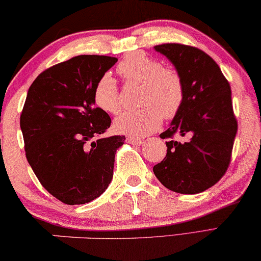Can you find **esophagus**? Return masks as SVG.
Listing matches in <instances>:
<instances>
[{"label":"esophagus","instance_id":"34e87169","mask_svg":"<svg viewBox=\"0 0 261 261\" xmlns=\"http://www.w3.org/2000/svg\"><path fill=\"white\" fill-rule=\"evenodd\" d=\"M126 142L132 144V145H142V144L144 143V141H142V139H138V138H135V137H127L126 138Z\"/></svg>","mask_w":261,"mask_h":261}]
</instances>
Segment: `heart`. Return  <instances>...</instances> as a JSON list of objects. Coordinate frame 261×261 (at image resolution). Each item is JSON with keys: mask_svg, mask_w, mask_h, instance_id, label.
Returning <instances> with one entry per match:
<instances>
[{"mask_svg": "<svg viewBox=\"0 0 261 261\" xmlns=\"http://www.w3.org/2000/svg\"><path fill=\"white\" fill-rule=\"evenodd\" d=\"M127 84L141 85L137 110L124 112L115 120V129L131 137H144L161 126L162 119H172L185 99L184 81L176 69L163 67L161 61L145 53L126 56L117 67ZM96 106L110 115L122 110L119 89L110 73H104L93 90Z\"/></svg>", "mask_w": 261, "mask_h": 261, "instance_id": "heart-1", "label": "heart"}]
</instances>
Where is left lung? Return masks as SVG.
Returning <instances> with one entry per match:
<instances>
[{
  "label": "left lung",
  "instance_id": "8db88e82",
  "mask_svg": "<svg viewBox=\"0 0 261 261\" xmlns=\"http://www.w3.org/2000/svg\"><path fill=\"white\" fill-rule=\"evenodd\" d=\"M154 49L176 67L184 81L185 99L171 126L161 134L166 155L153 166L158 180L171 191L200 193L220 180L231 163L238 123L231 87L212 57L196 46L164 43ZM189 134L180 143L174 134Z\"/></svg>",
  "mask_w": 261,
  "mask_h": 261
}]
</instances>
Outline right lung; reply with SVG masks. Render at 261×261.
Wrapping results in <instances>:
<instances>
[{"mask_svg":"<svg viewBox=\"0 0 261 261\" xmlns=\"http://www.w3.org/2000/svg\"><path fill=\"white\" fill-rule=\"evenodd\" d=\"M116 57L80 55L53 65L30 85L19 125L25 157L42 186L67 205L89 203L108 189L125 136L100 137L111 118L95 108L97 82Z\"/></svg>","mask_w":261,"mask_h":261,"instance_id":"obj_1","label":"right lung"}]
</instances>
